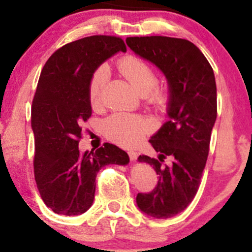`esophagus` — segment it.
Returning <instances> with one entry per match:
<instances>
[{
  "label": "esophagus",
  "instance_id": "obj_1",
  "mask_svg": "<svg viewBox=\"0 0 252 252\" xmlns=\"http://www.w3.org/2000/svg\"><path fill=\"white\" fill-rule=\"evenodd\" d=\"M128 154H129V158H130V160H131V161L137 160V158H138V153L137 152H135V150H130Z\"/></svg>",
  "mask_w": 252,
  "mask_h": 252
}]
</instances>
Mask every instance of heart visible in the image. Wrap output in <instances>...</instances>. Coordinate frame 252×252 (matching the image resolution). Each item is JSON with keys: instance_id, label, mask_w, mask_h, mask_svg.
<instances>
[{"instance_id": "obj_1", "label": "heart", "mask_w": 252, "mask_h": 252, "mask_svg": "<svg viewBox=\"0 0 252 252\" xmlns=\"http://www.w3.org/2000/svg\"><path fill=\"white\" fill-rule=\"evenodd\" d=\"M117 68L121 74L142 94L150 105L158 110L168 106L170 94L163 85H158V72L152 65L141 58L126 56L118 60ZM110 73L106 66H100L92 74L89 83V100L94 109L103 106V94L109 82ZM154 128V123L148 117L129 112H115L104 121V135L112 142L123 147L138 144Z\"/></svg>"}]
</instances>
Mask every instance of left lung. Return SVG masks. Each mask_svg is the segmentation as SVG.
<instances>
[{
    "label": "left lung",
    "instance_id": "1",
    "mask_svg": "<svg viewBox=\"0 0 252 252\" xmlns=\"http://www.w3.org/2000/svg\"><path fill=\"white\" fill-rule=\"evenodd\" d=\"M126 45L155 63L169 84V121L149 140L158 158L140 155L138 161L155 169L158 184L138 193L137 206L158 219L174 217L192 202L210 150L217 118L216 78L210 63L189 40L169 36H131ZM172 158L167 166L164 160Z\"/></svg>",
    "mask_w": 252,
    "mask_h": 252
}]
</instances>
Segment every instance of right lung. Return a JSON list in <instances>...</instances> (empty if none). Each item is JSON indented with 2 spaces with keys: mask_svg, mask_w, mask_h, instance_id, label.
Instances as JSON below:
<instances>
[{
  "mask_svg": "<svg viewBox=\"0 0 252 252\" xmlns=\"http://www.w3.org/2000/svg\"><path fill=\"white\" fill-rule=\"evenodd\" d=\"M118 51H126L121 37H83L54 52L40 74L32 105L34 176L43 202L58 215L86 212L94 202L99 169L129 162L128 154L111 143L84 154L78 148L82 124L92 114L90 79Z\"/></svg>",
  "mask_w": 252,
  "mask_h": 252,
  "instance_id": "obj_1",
  "label": "right lung"
}]
</instances>
